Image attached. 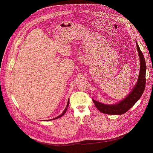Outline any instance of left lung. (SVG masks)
I'll return each mask as SVG.
<instances>
[{
	"mask_svg": "<svg viewBox=\"0 0 153 153\" xmlns=\"http://www.w3.org/2000/svg\"><path fill=\"white\" fill-rule=\"evenodd\" d=\"M136 46L139 53L140 67L139 78L137 84L134 86L131 93L123 100L120 101L119 103L113 105H106L99 102L93 99V101L96 107L102 113L108 114H122L128 111L135 103L142 97L143 91L145 90L146 84V63L144 56L136 42Z\"/></svg>",
	"mask_w": 153,
	"mask_h": 153,
	"instance_id": "left-lung-1",
	"label": "left lung"
}]
</instances>
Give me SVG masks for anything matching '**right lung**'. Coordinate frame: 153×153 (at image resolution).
Instances as JSON below:
<instances>
[{
	"label": "right lung",
	"mask_w": 153,
	"mask_h": 153,
	"mask_svg": "<svg viewBox=\"0 0 153 153\" xmlns=\"http://www.w3.org/2000/svg\"><path fill=\"white\" fill-rule=\"evenodd\" d=\"M69 100H68V104H67V106H66V108H65V110H64V111L62 113V114H61L59 116H57V117H55L54 119H49V120H53V119H58V118H59L60 117H62V116H63L65 114V113H66V110H67V108H68V105H69Z\"/></svg>",
	"instance_id": "1"
}]
</instances>
